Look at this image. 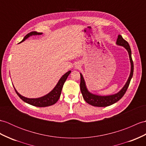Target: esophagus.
Returning a JSON list of instances; mask_svg holds the SVG:
<instances>
[{"label":"esophagus","instance_id":"obj_1","mask_svg":"<svg viewBox=\"0 0 146 146\" xmlns=\"http://www.w3.org/2000/svg\"><path fill=\"white\" fill-rule=\"evenodd\" d=\"M80 66H81L80 63H76L75 64V66H74V67H75V68H79Z\"/></svg>","mask_w":146,"mask_h":146}]
</instances>
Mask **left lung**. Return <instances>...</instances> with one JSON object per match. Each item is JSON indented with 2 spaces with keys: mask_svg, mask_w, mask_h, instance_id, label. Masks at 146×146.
<instances>
[{
  "mask_svg": "<svg viewBox=\"0 0 146 146\" xmlns=\"http://www.w3.org/2000/svg\"><path fill=\"white\" fill-rule=\"evenodd\" d=\"M116 45L123 46L127 51L131 63V72L129 76L126 84H124V86L122 88V89L119 92L113 94H110V95L101 96L90 92L86 87L85 81H84L83 74L80 73V90L81 94H82V96L86 102L92 105V106L96 107H106L116 103L117 101L121 99L122 97L124 96L129 85L130 81L132 79V77H133L134 72V65L131 57V50L130 46L129 45L128 42H126L121 35H119L117 36L116 40Z\"/></svg>",
  "mask_w": 146,
  "mask_h": 146,
  "instance_id": "obj_1",
  "label": "left lung"
}]
</instances>
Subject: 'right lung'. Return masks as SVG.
Segmentation results:
<instances>
[{
	"instance_id": "1",
	"label": "right lung",
	"mask_w": 146,
	"mask_h": 146,
	"mask_svg": "<svg viewBox=\"0 0 146 146\" xmlns=\"http://www.w3.org/2000/svg\"><path fill=\"white\" fill-rule=\"evenodd\" d=\"M43 34V33H39L36 32H32L28 33L26 36H25L24 38L22 40V42H24L26 39L29 38L30 36L33 35H40ZM20 42V43H21ZM71 73V71H68L66 73H65L60 78L59 81H58L56 86L54 87V88L50 91V93L46 94V95L37 98H29L21 95L17 91L15 88L14 86L13 85L15 91L17 95L20 97L21 100H22L24 102L28 103L29 104H31L32 106H35L36 107H46L49 106H52V105L55 104L61 95V93H62V88L63 86V84L65 83V81L66 80L68 76Z\"/></svg>"
}]
</instances>
